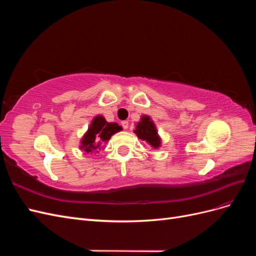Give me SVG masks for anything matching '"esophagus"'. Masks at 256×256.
<instances>
[{
    "label": "esophagus",
    "mask_w": 256,
    "mask_h": 256,
    "mask_svg": "<svg viewBox=\"0 0 256 256\" xmlns=\"http://www.w3.org/2000/svg\"><path fill=\"white\" fill-rule=\"evenodd\" d=\"M122 128H124V129H128V127H129V122H128L127 120H122Z\"/></svg>",
    "instance_id": "1"
}]
</instances>
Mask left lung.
<instances>
[{"label":"left lung","mask_w":256,"mask_h":256,"mask_svg":"<svg viewBox=\"0 0 256 256\" xmlns=\"http://www.w3.org/2000/svg\"><path fill=\"white\" fill-rule=\"evenodd\" d=\"M134 134L138 138L142 141H145L147 144H150L152 148H159L161 145V138L158 134V131L154 126V122L150 116L143 115L141 120L136 124Z\"/></svg>","instance_id":"obj_1"}]
</instances>
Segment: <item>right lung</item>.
I'll return each mask as SVG.
<instances>
[{"mask_svg":"<svg viewBox=\"0 0 256 256\" xmlns=\"http://www.w3.org/2000/svg\"><path fill=\"white\" fill-rule=\"evenodd\" d=\"M122 128L116 122H108L104 116L97 115L92 118L86 132L81 140L80 150L92 152L102 148V145L110 140L111 136Z\"/></svg>","mask_w":256,"mask_h":256,"instance_id":"right-lung-1","label":"right lung"}]
</instances>
